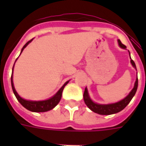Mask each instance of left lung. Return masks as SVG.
Masks as SVG:
<instances>
[{"instance_id":"left-lung-1","label":"left lung","mask_w":146,"mask_h":146,"mask_svg":"<svg viewBox=\"0 0 146 146\" xmlns=\"http://www.w3.org/2000/svg\"><path fill=\"white\" fill-rule=\"evenodd\" d=\"M118 43H119V45L120 48L126 49L127 47L124 44H123L119 40H118ZM129 54H130V52H129ZM131 63L133 66V67H135V69H136V66H135V62L132 60L131 58ZM137 88H138V76L136 78L135 86H134V88L131 90V92L129 93V95L127 97H125L123 99H122L121 101L118 102L107 105H102L95 103L90 98V96L88 95V89L87 88H85L84 93V102L87 105V106L92 110V111H93L94 113H98V114H100V115H110V114H114V113L120 112L121 110H123L129 104V102H131L132 98L135 96L136 91H137Z\"/></svg>"}]
</instances>
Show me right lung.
<instances>
[{"instance_id":"obj_1","label":"right lung","mask_w":146,"mask_h":146,"mask_svg":"<svg viewBox=\"0 0 146 146\" xmlns=\"http://www.w3.org/2000/svg\"><path fill=\"white\" fill-rule=\"evenodd\" d=\"M33 40H30L29 41L27 42L26 44L24 45L23 48H22V51H21V53L23 52V49L27 45L30 44V42ZM20 53V54H21ZM17 60V58H16ZM15 60V61H16ZM15 66V64H14ZM14 66H13V68H14ZM13 68H12V72H13ZM11 88H12V90H13V92H14L15 97L17 98V100L19 102L20 104L25 107L27 110H30L31 112H35V113H43V112H47V111H49V110H52L53 108H54L58 104V102H60L61 98H62V91H63L65 86L67 84L69 83V81H66L63 84V86L61 88L58 92L54 95L52 96L51 98H50L49 99H47V100H44V101H30V100H26V99H23V98H21L19 95H18V93L15 91L14 87V84H13V80H12V74H11Z\"/></svg>"}]
</instances>
